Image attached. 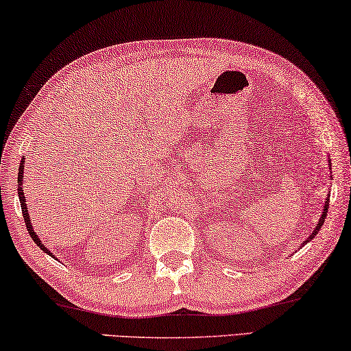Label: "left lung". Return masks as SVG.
<instances>
[{
	"label": "left lung",
	"instance_id": "8db88e82",
	"mask_svg": "<svg viewBox=\"0 0 351 351\" xmlns=\"http://www.w3.org/2000/svg\"><path fill=\"white\" fill-rule=\"evenodd\" d=\"M328 206H330V202H328V199H326V202H325V208H324V214H322V217H320V220H319V223H317V226H315V230L313 231V234H311L308 239H306V241H304V243H308L309 241H313V239L315 237V234H317V232H319L320 231V228H322V225H324V221H325V217H326V213H328ZM304 243H303V245H304Z\"/></svg>",
	"mask_w": 351,
	"mask_h": 351
}]
</instances>
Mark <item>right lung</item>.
<instances>
[{
  "mask_svg": "<svg viewBox=\"0 0 351 351\" xmlns=\"http://www.w3.org/2000/svg\"><path fill=\"white\" fill-rule=\"evenodd\" d=\"M23 162L25 160L21 159V162H20V169H19V197H20V204H21V213H23V220H25V223H26V228H27V231H29V236L32 237V241H34L38 247H40L43 252L45 253H48L49 256H53V253H49L48 250H47V247L43 245V243L40 242V239L37 237V234L34 232V228H32V225H31V220H29V214H27V208H26V198H25V193H23V189H21V184H23V169H25V165H23ZM54 258V256H53Z\"/></svg>",
  "mask_w": 351,
  "mask_h": 351,
  "instance_id": "add662e5",
  "label": "right lung"
}]
</instances>
